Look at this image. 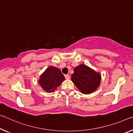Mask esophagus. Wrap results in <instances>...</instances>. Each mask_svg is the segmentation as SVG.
Segmentation results:
<instances>
[{"label":"esophagus","mask_w":133,"mask_h":133,"mask_svg":"<svg viewBox=\"0 0 133 133\" xmlns=\"http://www.w3.org/2000/svg\"><path fill=\"white\" fill-rule=\"evenodd\" d=\"M64 76H65V78H66V79L68 80L70 79V76H69V75H65Z\"/></svg>","instance_id":"esophagus-1"}]
</instances>
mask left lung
<instances>
[{
  "label": "left lung",
  "mask_w": 133,
  "mask_h": 133,
  "mask_svg": "<svg viewBox=\"0 0 133 133\" xmlns=\"http://www.w3.org/2000/svg\"><path fill=\"white\" fill-rule=\"evenodd\" d=\"M71 79L81 93L90 94L99 86L101 75L89 66L81 64L75 68Z\"/></svg>",
  "instance_id": "obj_1"
}]
</instances>
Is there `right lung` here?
<instances>
[{
    "label": "right lung",
    "mask_w": 133,
    "mask_h": 133,
    "mask_svg": "<svg viewBox=\"0 0 133 133\" xmlns=\"http://www.w3.org/2000/svg\"><path fill=\"white\" fill-rule=\"evenodd\" d=\"M64 80L65 77L60 69L56 67L50 66L40 75L38 82L44 91L51 93L55 91Z\"/></svg>",
    "instance_id": "add662e5"
}]
</instances>
